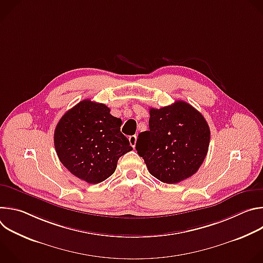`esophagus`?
I'll return each instance as SVG.
<instances>
[{
    "mask_svg": "<svg viewBox=\"0 0 263 263\" xmlns=\"http://www.w3.org/2000/svg\"><path fill=\"white\" fill-rule=\"evenodd\" d=\"M136 140H137V136L136 135H132L129 137V141H130V144L135 147V144H136Z\"/></svg>",
    "mask_w": 263,
    "mask_h": 263,
    "instance_id": "esophagus-1",
    "label": "esophagus"
}]
</instances>
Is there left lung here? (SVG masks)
<instances>
[{
    "instance_id": "left-lung-1",
    "label": "left lung",
    "mask_w": 263,
    "mask_h": 263,
    "mask_svg": "<svg viewBox=\"0 0 263 263\" xmlns=\"http://www.w3.org/2000/svg\"><path fill=\"white\" fill-rule=\"evenodd\" d=\"M148 128L138 134L135 147L149 174L175 184L197 173L210 141L209 126L197 109L184 101L151 108Z\"/></svg>"
}]
</instances>
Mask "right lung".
<instances>
[{
  "label": "right lung",
  "instance_id": "1",
  "mask_svg": "<svg viewBox=\"0 0 263 263\" xmlns=\"http://www.w3.org/2000/svg\"><path fill=\"white\" fill-rule=\"evenodd\" d=\"M122 120L101 103L83 100L66 111L54 133L61 163L79 179L97 184L116 172L118 160L132 151L121 132Z\"/></svg>",
  "mask_w": 263,
  "mask_h": 263
}]
</instances>
